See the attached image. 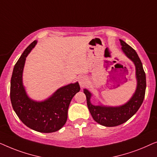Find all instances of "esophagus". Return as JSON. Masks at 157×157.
Listing matches in <instances>:
<instances>
[{
	"label": "esophagus",
	"instance_id": "esophagus-1",
	"mask_svg": "<svg viewBox=\"0 0 157 157\" xmlns=\"http://www.w3.org/2000/svg\"><path fill=\"white\" fill-rule=\"evenodd\" d=\"M79 83L81 87H84L87 84V79H86L85 77H80L79 78Z\"/></svg>",
	"mask_w": 157,
	"mask_h": 157
}]
</instances>
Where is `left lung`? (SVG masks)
Segmentation results:
<instances>
[{
	"label": "left lung",
	"instance_id": "obj_1",
	"mask_svg": "<svg viewBox=\"0 0 157 157\" xmlns=\"http://www.w3.org/2000/svg\"><path fill=\"white\" fill-rule=\"evenodd\" d=\"M122 50L127 57L135 65L136 78L137 80L136 89L132 98L120 107H106V106L92 105L90 102L92 94L87 90L84 89V93L87 98V104L90 114L94 120L105 127H116L127 122L140 109L144 101L146 90V75L143 69L142 63L136 52L124 41L120 40Z\"/></svg>",
	"mask_w": 157,
	"mask_h": 157
}]
</instances>
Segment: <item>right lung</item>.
<instances>
[{
    "label": "right lung",
    "mask_w": 157,
    "mask_h": 157,
    "mask_svg": "<svg viewBox=\"0 0 157 157\" xmlns=\"http://www.w3.org/2000/svg\"><path fill=\"white\" fill-rule=\"evenodd\" d=\"M36 43L35 40L26 48L14 66L10 80V101L15 112L24 124L35 131L51 133L65 125L70 101L80 87L78 82L69 84L43 101L28 98L23 85V71L26 57Z\"/></svg>",
    "instance_id": "add662e5"
}]
</instances>
